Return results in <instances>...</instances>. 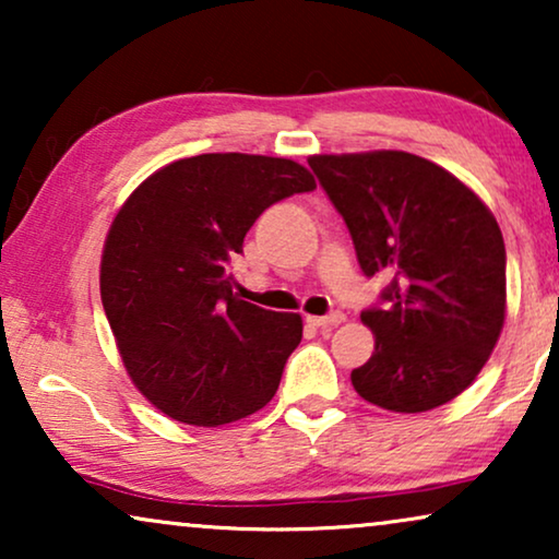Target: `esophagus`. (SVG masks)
<instances>
[{"mask_svg":"<svg viewBox=\"0 0 559 559\" xmlns=\"http://www.w3.org/2000/svg\"><path fill=\"white\" fill-rule=\"evenodd\" d=\"M343 320H346V316L335 310V312H331V316H310L308 323L316 325V328H333V325L343 323Z\"/></svg>","mask_w":559,"mask_h":559,"instance_id":"34e87169","label":"esophagus"}]
</instances>
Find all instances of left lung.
I'll return each instance as SVG.
<instances>
[{"label":"left lung","mask_w":559,"mask_h":559,"mask_svg":"<svg viewBox=\"0 0 559 559\" xmlns=\"http://www.w3.org/2000/svg\"><path fill=\"white\" fill-rule=\"evenodd\" d=\"M308 165L346 221L384 305L361 312L377 335L354 389L417 415L465 392L507 318V249L488 205L430 159L400 150L312 155Z\"/></svg>","instance_id":"8db88e82"}]
</instances>
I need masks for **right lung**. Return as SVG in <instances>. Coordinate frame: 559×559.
Masks as SVG:
<instances>
[{
	"mask_svg": "<svg viewBox=\"0 0 559 559\" xmlns=\"http://www.w3.org/2000/svg\"><path fill=\"white\" fill-rule=\"evenodd\" d=\"M312 188L295 159L211 152L159 167L114 216L104 312L129 379L163 415L218 427L277 392L302 318L239 300L228 262L264 209Z\"/></svg>",
	"mask_w": 559,
	"mask_h": 559,
	"instance_id": "right-lung-1",
	"label": "right lung"
}]
</instances>
